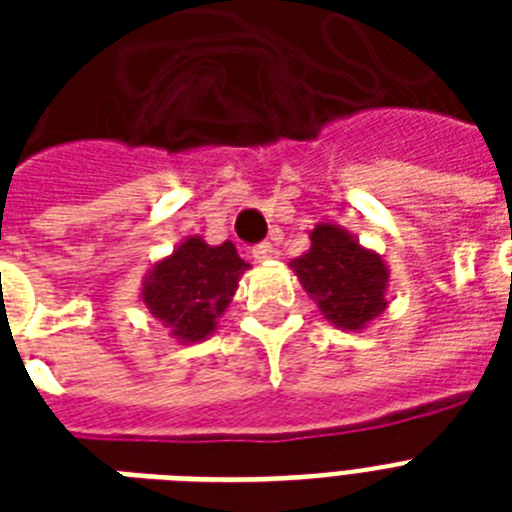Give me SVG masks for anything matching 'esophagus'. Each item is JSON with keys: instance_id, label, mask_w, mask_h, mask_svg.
<instances>
[{"instance_id": "1", "label": "esophagus", "mask_w": 512, "mask_h": 512, "mask_svg": "<svg viewBox=\"0 0 512 512\" xmlns=\"http://www.w3.org/2000/svg\"><path fill=\"white\" fill-rule=\"evenodd\" d=\"M252 257H255L257 263H268V260L276 257V247H273L271 241H263V244H257V247L252 249Z\"/></svg>"}]
</instances>
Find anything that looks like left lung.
<instances>
[{
    "label": "left lung",
    "instance_id": "1",
    "mask_svg": "<svg viewBox=\"0 0 512 512\" xmlns=\"http://www.w3.org/2000/svg\"><path fill=\"white\" fill-rule=\"evenodd\" d=\"M308 239V252L295 257L289 268L316 300L321 316L345 332H361L380 319L390 305V268L380 252L335 223H319Z\"/></svg>",
    "mask_w": 512,
    "mask_h": 512
}]
</instances>
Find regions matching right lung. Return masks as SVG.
Segmentation results:
<instances>
[{
	"instance_id": "1",
	"label": "right lung",
	"mask_w": 512,
	"mask_h": 512,
	"mask_svg": "<svg viewBox=\"0 0 512 512\" xmlns=\"http://www.w3.org/2000/svg\"><path fill=\"white\" fill-rule=\"evenodd\" d=\"M244 271L249 263L241 260L233 241L209 247L201 236H188L170 255L148 265L140 300L170 329V337L191 345L215 332Z\"/></svg>"
}]
</instances>
